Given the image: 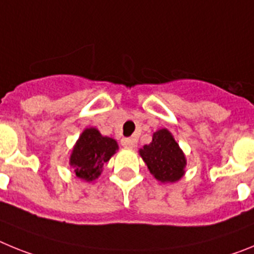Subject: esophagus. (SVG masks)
Segmentation results:
<instances>
[{
  "label": "esophagus",
  "instance_id": "34e87169",
  "mask_svg": "<svg viewBox=\"0 0 254 254\" xmlns=\"http://www.w3.org/2000/svg\"><path fill=\"white\" fill-rule=\"evenodd\" d=\"M121 143H122V146L128 147V149H134L136 145H137V141L134 140V138H129V137H125L121 140Z\"/></svg>",
  "mask_w": 254,
  "mask_h": 254
}]
</instances>
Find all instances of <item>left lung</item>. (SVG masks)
Here are the masks:
<instances>
[{"label": "left lung", "instance_id": "8db88e82", "mask_svg": "<svg viewBox=\"0 0 254 254\" xmlns=\"http://www.w3.org/2000/svg\"><path fill=\"white\" fill-rule=\"evenodd\" d=\"M138 154L154 178L161 183H176L186 174L187 159L169 129L154 132L151 142L143 145Z\"/></svg>", "mask_w": 254, "mask_h": 254}]
</instances>
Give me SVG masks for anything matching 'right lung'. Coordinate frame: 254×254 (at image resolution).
Masks as SVG:
<instances>
[{"mask_svg": "<svg viewBox=\"0 0 254 254\" xmlns=\"http://www.w3.org/2000/svg\"><path fill=\"white\" fill-rule=\"evenodd\" d=\"M117 150L118 143L114 138L103 136L95 127L85 128L69 155V165L78 179L93 182L102 174L104 164Z\"/></svg>", "mask_w": 254, "mask_h": 254, "instance_id": "right-lung-1", "label": "right lung"}]
</instances>
